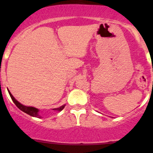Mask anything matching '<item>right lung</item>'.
Instances as JSON below:
<instances>
[{"label":"right lung","mask_w":153,"mask_h":153,"mask_svg":"<svg viewBox=\"0 0 153 153\" xmlns=\"http://www.w3.org/2000/svg\"><path fill=\"white\" fill-rule=\"evenodd\" d=\"M8 94H9L10 98H11L12 101H13V103H15L16 106L18 108H19L20 110H22V111H24V113L27 114L31 116V117H37V118H42V116L39 114V110L38 109V108H35V107H32V106H24V105H23L20 102H19L18 101H17L16 99H15L14 97L13 96V95L11 94V93L10 92L9 90L8 89ZM65 104L62 105V106H59V108H52V110L54 111H57V112H59L61 111L63 108H65Z\"/></svg>","instance_id":"1"}]
</instances>
